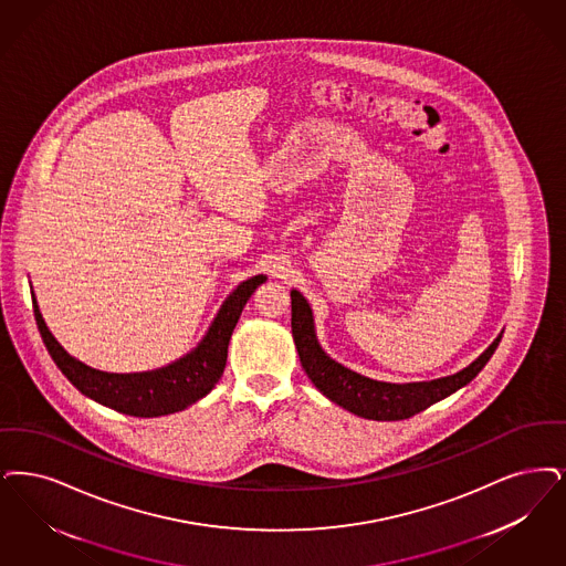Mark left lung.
<instances>
[{"instance_id": "8db88e82", "label": "left lung", "mask_w": 566, "mask_h": 566, "mask_svg": "<svg viewBox=\"0 0 566 566\" xmlns=\"http://www.w3.org/2000/svg\"><path fill=\"white\" fill-rule=\"evenodd\" d=\"M291 298H293L294 343L307 377L335 405L373 421L408 419L430 408L431 405L444 400L447 396H451L457 389H461L463 385L474 379L475 375L491 360L501 340L499 335L497 339L493 340V345L478 360L451 377L423 381V384H384V381H373L368 377H363L345 368L343 364L335 363L331 356H326L314 333V317H312L310 303L298 291H293Z\"/></svg>"}]
</instances>
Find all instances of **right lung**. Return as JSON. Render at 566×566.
Masks as SVG:
<instances>
[{
    "label": "right lung",
    "instance_id": "right-lung-1",
    "mask_svg": "<svg viewBox=\"0 0 566 566\" xmlns=\"http://www.w3.org/2000/svg\"><path fill=\"white\" fill-rule=\"evenodd\" d=\"M263 282H265V275H254L247 282H242L233 293L227 296L219 316L214 317L202 343L179 363L170 364L159 370H151V373L114 375V373H101L86 364L77 363L45 328L35 301H33V314H35V322L48 354L61 368V373L82 394H86L88 398L105 407L133 415V417H161V415L179 412L182 408L198 402L221 379L226 370L227 345L231 339V333L240 319L250 294L254 293L256 286Z\"/></svg>",
    "mask_w": 566,
    "mask_h": 566
}]
</instances>
